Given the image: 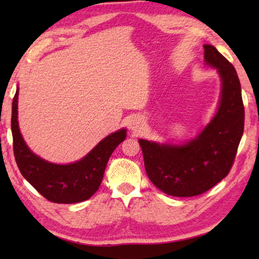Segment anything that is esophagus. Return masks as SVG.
Wrapping results in <instances>:
<instances>
[{"mask_svg":"<svg viewBox=\"0 0 259 259\" xmlns=\"http://www.w3.org/2000/svg\"><path fill=\"white\" fill-rule=\"evenodd\" d=\"M140 120L138 119L137 116H133L130 119V121H129V128L133 130V131H139V129H140Z\"/></svg>","mask_w":259,"mask_h":259,"instance_id":"esophagus-1","label":"esophagus"}]
</instances>
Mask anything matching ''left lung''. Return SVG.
Returning <instances> with one entry per match:
<instances>
[{
	"mask_svg": "<svg viewBox=\"0 0 259 259\" xmlns=\"http://www.w3.org/2000/svg\"><path fill=\"white\" fill-rule=\"evenodd\" d=\"M204 63L217 69V112L196 137L182 144L139 139L150 181L165 194L188 198L207 192L230 172L244 128V107L235 68L211 45Z\"/></svg>",
	"mask_w": 259,
	"mask_h": 259,
	"instance_id": "obj_1",
	"label": "left lung"
}]
</instances>
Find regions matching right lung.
<instances>
[{"mask_svg": "<svg viewBox=\"0 0 259 259\" xmlns=\"http://www.w3.org/2000/svg\"><path fill=\"white\" fill-rule=\"evenodd\" d=\"M18 94L17 87L12 102L11 131L16 162L21 175L51 202L77 203L90 199L102 184L109 156L125 139L126 129L109 134L78 161L68 164L52 163L26 145L18 123Z\"/></svg>", "mask_w": 259, "mask_h": 259, "instance_id": "obj_1", "label": "right lung"}]
</instances>
